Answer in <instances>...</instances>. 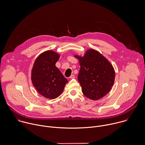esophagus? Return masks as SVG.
I'll return each instance as SVG.
<instances>
[{
    "instance_id": "1",
    "label": "esophagus",
    "mask_w": 145,
    "mask_h": 145,
    "mask_svg": "<svg viewBox=\"0 0 145 145\" xmlns=\"http://www.w3.org/2000/svg\"><path fill=\"white\" fill-rule=\"evenodd\" d=\"M75 78L74 74H72V75L70 76V78H71V79H73V78Z\"/></svg>"
}]
</instances>
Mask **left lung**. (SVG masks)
Masks as SVG:
<instances>
[{
    "instance_id": "left-lung-1",
    "label": "left lung",
    "mask_w": 145,
    "mask_h": 145,
    "mask_svg": "<svg viewBox=\"0 0 145 145\" xmlns=\"http://www.w3.org/2000/svg\"><path fill=\"white\" fill-rule=\"evenodd\" d=\"M74 57L79 60L78 80L85 96L97 100L106 95L112 89L115 80V71L112 64L93 49H88L84 57Z\"/></svg>"
}]
</instances>
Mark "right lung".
<instances>
[{"mask_svg":"<svg viewBox=\"0 0 145 145\" xmlns=\"http://www.w3.org/2000/svg\"><path fill=\"white\" fill-rule=\"evenodd\" d=\"M59 54L52 50L41 53L36 58L31 71L32 83L37 92L49 99L63 92L68 80L56 66Z\"/></svg>","mask_w":145,"mask_h":145,"instance_id":"right-lung-1","label":"right lung"}]
</instances>
